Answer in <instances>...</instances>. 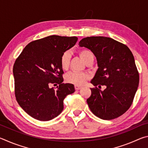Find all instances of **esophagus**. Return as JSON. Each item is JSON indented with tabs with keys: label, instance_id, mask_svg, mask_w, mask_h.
I'll use <instances>...</instances> for the list:
<instances>
[{
	"label": "esophagus",
	"instance_id": "esophagus-1",
	"mask_svg": "<svg viewBox=\"0 0 148 148\" xmlns=\"http://www.w3.org/2000/svg\"><path fill=\"white\" fill-rule=\"evenodd\" d=\"M74 88L76 90H79L82 88V86H77V85H75L74 86Z\"/></svg>",
	"mask_w": 148,
	"mask_h": 148
}]
</instances>
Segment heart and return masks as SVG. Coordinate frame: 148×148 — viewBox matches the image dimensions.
<instances>
[{
    "label": "heart",
    "instance_id": "heart-1",
    "mask_svg": "<svg viewBox=\"0 0 148 148\" xmlns=\"http://www.w3.org/2000/svg\"><path fill=\"white\" fill-rule=\"evenodd\" d=\"M79 56L84 60L86 63L91 61H94V54L88 49H83L79 51ZM71 55L69 51H64L61 55L60 58V65L62 70L66 71L69 69L71 61ZM88 74L85 72H70L65 76V80L66 82L74 85H82L88 79Z\"/></svg>",
    "mask_w": 148,
    "mask_h": 148
}]
</instances>
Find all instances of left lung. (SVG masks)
<instances>
[{
  "instance_id": "1",
  "label": "left lung",
  "mask_w": 148,
  "mask_h": 148,
  "mask_svg": "<svg viewBox=\"0 0 148 148\" xmlns=\"http://www.w3.org/2000/svg\"><path fill=\"white\" fill-rule=\"evenodd\" d=\"M93 53L99 69L91 83V95L87 99L92 114L104 120L125 113L133 102L139 84L134 56L126 45L109 37H86L79 42ZM105 85L104 91L97 88Z\"/></svg>"
}]
</instances>
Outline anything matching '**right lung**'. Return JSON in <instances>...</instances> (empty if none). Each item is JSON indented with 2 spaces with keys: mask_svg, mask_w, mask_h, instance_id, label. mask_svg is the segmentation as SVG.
I'll list each match as a JSON object with an SVG mask.
<instances>
[{
  "mask_svg": "<svg viewBox=\"0 0 148 148\" xmlns=\"http://www.w3.org/2000/svg\"><path fill=\"white\" fill-rule=\"evenodd\" d=\"M76 36L51 35L27 44L14 62L15 96L27 114L40 121H49L61 113L63 101L75 91L64 84L60 65L61 55L76 43ZM59 86L56 90L51 84Z\"/></svg>",
  "mask_w": 148,
  "mask_h": 148,
  "instance_id": "1",
  "label": "right lung"
}]
</instances>
